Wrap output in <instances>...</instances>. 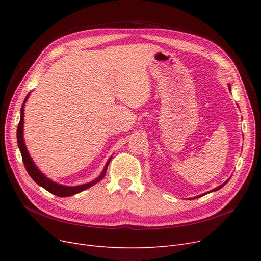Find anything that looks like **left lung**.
<instances>
[{
    "label": "left lung",
    "mask_w": 261,
    "mask_h": 261,
    "mask_svg": "<svg viewBox=\"0 0 261 261\" xmlns=\"http://www.w3.org/2000/svg\"><path fill=\"white\" fill-rule=\"evenodd\" d=\"M228 89H229V91H230V85H228ZM229 181V179L227 180V181H225L223 184H221L220 186H218V187H216V188H214L213 190H211V191H208V193H205V194H202V195H200V196H198V197H195V198H191V199H197V198H199V197H202V196H205V195H207V194H210V193H213V191H217V190H219L220 188H222L227 182Z\"/></svg>",
    "instance_id": "left-lung-1"
}]
</instances>
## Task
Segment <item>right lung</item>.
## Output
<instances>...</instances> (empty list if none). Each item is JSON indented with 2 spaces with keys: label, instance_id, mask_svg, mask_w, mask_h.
I'll use <instances>...</instances> for the list:
<instances>
[{
  "label": "right lung",
  "instance_id": "right-lung-1",
  "mask_svg": "<svg viewBox=\"0 0 261 261\" xmlns=\"http://www.w3.org/2000/svg\"><path fill=\"white\" fill-rule=\"evenodd\" d=\"M31 95V92L26 95V97L22 103L21 107V116H20V122L18 125V129H17V141H18V147L21 151V155H22V160L24 163V166L29 172V174L31 175L32 179L41 187H43L44 189H46L47 191H49L50 194L57 196V197H70L76 194L81 193V191H84L90 187H92L93 185H95L96 183L100 182L103 176L106 175V171L108 169V166L110 162H111L112 156H110V159L107 161L106 165L101 171V173L99 174V176L96 177L93 181L86 183V184H81V185H76V186H67V185H62L59 184L57 182H54L53 180H50L49 177H47L42 171H41L36 164L34 163L33 159L30 155L29 150H27L26 146H25V142H24V134H23V128H24V107L25 103L29 99Z\"/></svg>",
  "mask_w": 261,
  "mask_h": 261
}]
</instances>
